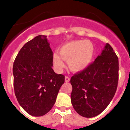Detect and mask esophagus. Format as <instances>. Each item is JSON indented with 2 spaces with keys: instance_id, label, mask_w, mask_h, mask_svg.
Listing matches in <instances>:
<instances>
[{
  "instance_id": "34e87169",
  "label": "esophagus",
  "mask_w": 130,
  "mask_h": 130,
  "mask_svg": "<svg viewBox=\"0 0 130 130\" xmlns=\"http://www.w3.org/2000/svg\"><path fill=\"white\" fill-rule=\"evenodd\" d=\"M70 81V78L68 76H65V82L68 83Z\"/></svg>"
}]
</instances>
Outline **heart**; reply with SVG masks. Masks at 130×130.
Segmentation results:
<instances>
[{
	"instance_id": "heart-1",
	"label": "heart",
	"mask_w": 130,
	"mask_h": 130,
	"mask_svg": "<svg viewBox=\"0 0 130 130\" xmlns=\"http://www.w3.org/2000/svg\"><path fill=\"white\" fill-rule=\"evenodd\" d=\"M94 53V45L89 40L71 41L60 47V55L58 53L53 54L54 68L58 72H61L65 67L64 60L68 62L71 71L81 72L89 66Z\"/></svg>"
}]
</instances>
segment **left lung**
Returning <instances> with one entry per match:
<instances>
[{
	"label": "left lung",
	"mask_w": 130,
	"mask_h": 130,
	"mask_svg": "<svg viewBox=\"0 0 130 130\" xmlns=\"http://www.w3.org/2000/svg\"><path fill=\"white\" fill-rule=\"evenodd\" d=\"M118 81L119 58L107 43L94 62L71 78V102L74 109L86 118L100 114L114 97Z\"/></svg>",
	"instance_id": "1"
}]
</instances>
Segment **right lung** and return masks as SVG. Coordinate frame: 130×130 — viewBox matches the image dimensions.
<instances>
[{"label":"right lung","mask_w":130,"mask_h":130,"mask_svg":"<svg viewBox=\"0 0 130 130\" xmlns=\"http://www.w3.org/2000/svg\"><path fill=\"white\" fill-rule=\"evenodd\" d=\"M53 55L46 36L39 35L25 43L13 66L15 95L28 114L47 113L56 102L64 75L53 71Z\"/></svg>","instance_id":"add662e5"}]
</instances>
